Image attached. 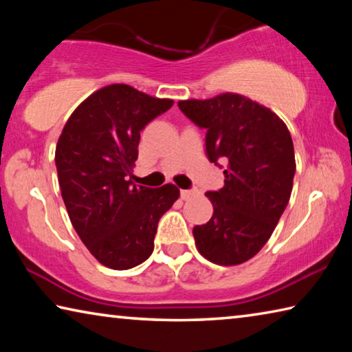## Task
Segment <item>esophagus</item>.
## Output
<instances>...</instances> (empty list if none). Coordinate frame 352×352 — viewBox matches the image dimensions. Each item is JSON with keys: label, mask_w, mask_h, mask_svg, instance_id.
Listing matches in <instances>:
<instances>
[{"label": "esophagus", "mask_w": 352, "mask_h": 352, "mask_svg": "<svg viewBox=\"0 0 352 352\" xmlns=\"http://www.w3.org/2000/svg\"><path fill=\"white\" fill-rule=\"evenodd\" d=\"M180 195H182V199L183 200H189V199H192L194 195H197V190H189V189H182V192H180Z\"/></svg>", "instance_id": "esophagus-1"}]
</instances>
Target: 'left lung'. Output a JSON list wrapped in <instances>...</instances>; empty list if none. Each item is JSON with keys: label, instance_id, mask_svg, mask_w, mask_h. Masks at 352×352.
<instances>
[{"label": "left lung", "instance_id": "8db88e82", "mask_svg": "<svg viewBox=\"0 0 352 352\" xmlns=\"http://www.w3.org/2000/svg\"><path fill=\"white\" fill-rule=\"evenodd\" d=\"M178 107L206 129L210 162H226L223 188L206 192L212 217L192 230L195 247L212 264L239 265L265 245L289 204L296 169L290 132L276 113L237 93Z\"/></svg>", "mask_w": 352, "mask_h": 352}]
</instances>
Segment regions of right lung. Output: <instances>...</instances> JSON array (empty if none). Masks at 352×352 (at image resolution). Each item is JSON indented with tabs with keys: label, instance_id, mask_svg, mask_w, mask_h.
Returning <instances> with one entry per match:
<instances>
[{
	"label": "right lung",
	"instance_id": "right-lung-1",
	"mask_svg": "<svg viewBox=\"0 0 352 352\" xmlns=\"http://www.w3.org/2000/svg\"><path fill=\"white\" fill-rule=\"evenodd\" d=\"M172 104L111 83L80 102L58 136L57 177L69 220L88 252L109 269L144 262L153 252L158 220L180 197L172 183L152 189L132 180L140 132Z\"/></svg>",
	"mask_w": 352,
	"mask_h": 352
}]
</instances>
